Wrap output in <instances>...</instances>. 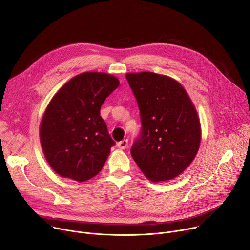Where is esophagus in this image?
I'll list each match as a JSON object with an SVG mask.
<instances>
[{
  "mask_svg": "<svg viewBox=\"0 0 250 250\" xmlns=\"http://www.w3.org/2000/svg\"><path fill=\"white\" fill-rule=\"evenodd\" d=\"M128 146V140L127 139H123L122 141L118 142V147L121 149H125Z\"/></svg>",
  "mask_w": 250,
  "mask_h": 250,
  "instance_id": "obj_1",
  "label": "esophagus"
}]
</instances>
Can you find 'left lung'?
<instances>
[{
    "label": "left lung",
    "instance_id": "left-lung-1",
    "mask_svg": "<svg viewBox=\"0 0 250 250\" xmlns=\"http://www.w3.org/2000/svg\"><path fill=\"white\" fill-rule=\"evenodd\" d=\"M125 77L141 121L130 154L152 182L171 180L198 152L201 126L197 112L184 88L172 78L152 72L128 73Z\"/></svg>",
    "mask_w": 250,
    "mask_h": 250
}]
</instances>
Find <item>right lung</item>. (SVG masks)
I'll return each mask as SVG.
<instances>
[{"label": "right lung", "instance_id": "1", "mask_svg": "<svg viewBox=\"0 0 250 250\" xmlns=\"http://www.w3.org/2000/svg\"><path fill=\"white\" fill-rule=\"evenodd\" d=\"M119 85L110 74L86 72L68 81L53 97L42 121L41 141L57 174L83 182L102 170L116 142L100 110Z\"/></svg>", "mask_w": 250, "mask_h": 250}]
</instances>
